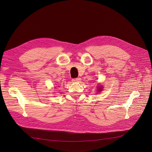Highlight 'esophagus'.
<instances>
[{
	"label": "esophagus",
	"instance_id": "obj_1",
	"mask_svg": "<svg viewBox=\"0 0 152 152\" xmlns=\"http://www.w3.org/2000/svg\"><path fill=\"white\" fill-rule=\"evenodd\" d=\"M80 80V78H75V79H73L72 81L73 82H79Z\"/></svg>",
	"mask_w": 152,
	"mask_h": 152
}]
</instances>
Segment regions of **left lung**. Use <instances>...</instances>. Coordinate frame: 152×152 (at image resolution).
<instances>
[{"instance_id":"1","label":"left lung","mask_w":152,"mask_h":152,"mask_svg":"<svg viewBox=\"0 0 152 152\" xmlns=\"http://www.w3.org/2000/svg\"><path fill=\"white\" fill-rule=\"evenodd\" d=\"M98 92H97V93H99V92L100 91H102V89H103V87L102 86H99V87H98Z\"/></svg>"}]
</instances>
